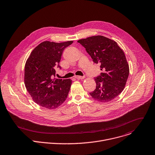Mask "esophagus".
I'll use <instances>...</instances> for the list:
<instances>
[{
	"mask_svg": "<svg viewBox=\"0 0 155 155\" xmlns=\"http://www.w3.org/2000/svg\"><path fill=\"white\" fill-rule=\"evenodd\" d=\"M75 78H76L78 80H83L84 78V77H82V76H75Z\"/></svg>",
	"mask_w": 155,
	"mask_h": 155,
	"instance_id": "esophagus-1",
	"label": "esophagus"
}]
</instances>
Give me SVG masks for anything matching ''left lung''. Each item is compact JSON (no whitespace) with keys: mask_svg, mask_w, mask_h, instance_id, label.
<instances>
[{"mask_svg":"<svg viewBox=\"0 0 155 155\" xmlns=\"http://www.w3.org/2000/svg\"><path fill=\"white\" fill-rule=\"evenodd\" d=\"M85 48L93 62L100 64V75L94 78L95 89L89 93L95 100L107 103L117 97L124 90L130 72L124 51L117 42L101 35L77 41Z\"/></svg>","mask_w":155,"mask_h":155,"instance_id":"8db88e82","label":"left lung"}]
</instances>
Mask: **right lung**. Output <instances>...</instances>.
I'll return each mask as SVG.
<instances>
[{
  "label": "right lung",
  "mask_w": 155,
  "mask_h": 155,
  "mask_svg": "<svg viewBox=\"0 0 155 155\" xmlns=\"http://www.w3.org/2000/svg\"><path fill=\"white\" fill-rule=\"evenodd\" d=\"M73 41L63 42L44 41L36 46L27 59L24 70V83L33 100L44 108L54 110L63 104L72 84L71 79H57L56 67L65 48Z\"/></svg>",
  "instance_id": "right-lung-1"
}]
</instances>
